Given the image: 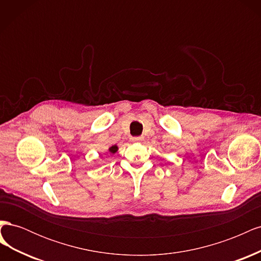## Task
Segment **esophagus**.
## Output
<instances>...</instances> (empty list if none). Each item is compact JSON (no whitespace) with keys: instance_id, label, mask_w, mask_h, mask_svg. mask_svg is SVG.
Masks as SVG:
<instances>
[{"instance_id":"obj_1","label":"esophagus","mask_w":261,"mask_h":261,"mask_svg":"<svg viewBox=\"0 0 261 261\" xmlns=\"http://www.w3.org/2000/svg\"><path fill=\"white\" fill-rule=\"evenodd\" d=\"M132 139V141H141L144 139V137H141V136H138V137H132L130 138Z\"/></svg>"}]
</instances>
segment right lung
Instances as JSON below:
<instances>
[{"mask_svg": "<svg viewBox=\"0 0 261 261\" xmlns=\"http://www.w3.org/2000/svg\"><path fill=\"white\" fill-rule=\"evenodd\" d=\"M109 151L111 152V153H115L117 151V146H112L111 148L109 149Z\"/></svg>", "mask_w": 261, "mask_h": 261, "instance_id": "obj_1", "label": "right lung"}]
</instances>
